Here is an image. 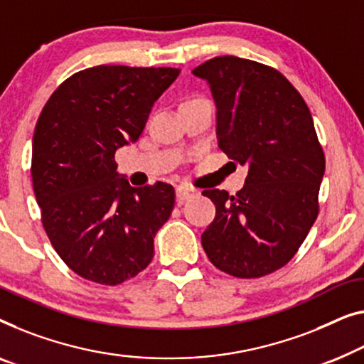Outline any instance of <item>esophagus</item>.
<instances>
[{
	"instance_id": "1",
	"label": "esophagus",
	"mask_w": 364,
	"mask_h": 364,
	"mask_svg": "<svg viewBox=\"0 0 364 364\" xmlns=\"http://www.w3.org/2000/svg\"><path fill=\"white\" fill-rule=\"evenodd\" d=\"M198 191L195 188H188V187H177V203H183L186 200H191L193 197H197Z\"/></svg>"
}]
</instances>
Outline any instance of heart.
Wrapping results in <instances>:
<instances>
[{"instance_id": "obj_1", "label": "heart", "mask_w": 364, "mask_h": 364, "mask_svg": "<svg viewBox=\"0 0 364 364\" xmlns=\"http://www.w3.org/2000/svg\"><path fill=\"white\" fill-rule=\"evenodd\" d=\"M195 100H200V98H193V100H188V102H195ZM187 103V102H186Z\"/></svg>"}]
</instances>
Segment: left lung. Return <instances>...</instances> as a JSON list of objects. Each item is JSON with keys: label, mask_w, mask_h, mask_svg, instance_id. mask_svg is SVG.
I'll list each match as a JSON object with an SVG mask.
<instances>
[{"label": "left lung", "mask_w": 364, "mask_h": 364, "mask_svg": "<svg viewBox=\"0 0 364 364\" xmlns=\"http://www.w3.org/2000/svg\"><path fill=\"white\" fill-rule=\"evenodd\" d=\"M217 105V139L247 167L236 195L203 191L217 207L202 235L215 267L235 277H261L296 255L318 215L325 156L307 103L274 68L235 55L193 68Z\"/></svg>", "instance_id": "1"}]
</instances>
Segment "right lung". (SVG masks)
I'll return each mask as SVG.
<instances>
[{
    "instance_id": "obj_1",
    "label": "right lung",
    "mask_w": 364,
    "mask_h": 364,
    "mask_svg": "<svg viewBox=\"0 0 364 364\" xmlns=\"http://www.w3.org/2000/svg\"><path fill=\"white\" fill-rule=\"evenodd\" d=\"M181 70L98 65L62 83L38 119L33 187L62 261L83 279L117 286L149 266L169 220V183L133 187L117 171L119 147L139 139L157 98Z\"/></svg>"
}]
</instances>
